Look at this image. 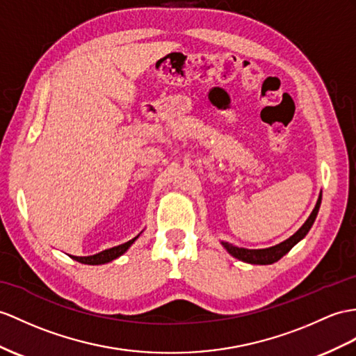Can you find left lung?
<instances>
[{
	"instance_id": "left-lung-1",
	"label": "left lung",
	"mask_w": 356,
	"mask_h": 356,
	"mask_svg": "<svg viewBox=\"0 0 356 356\" xmlns=\"http://www.w3.org/2000/svg\"><path fill=\"white\" fill-rule=\"evenodd\" d=\"M320 204H322V192H320L314 210L311 211L309 218L305 220V223H303L302 227L296 232H294L291 237L281 241L280 245H275V246H270V248H264V249H246V248L234 246V245L228 243V241H220V243H222V246L225 249H227V252L229 255L240 259V261H243V263L261 264V266L273 264V263L278 261V259H281L285 254H289L290 249L293 246H296L299 241L307 236L308 231L311 229V227H313V223H314V220L317 218Z\"/></svg>"
}]
</instances>
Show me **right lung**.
Listing matches in <instances>:
<instances>
[{"mask_svg":"<svg viewBox=\"0 0 356 356\" xmlns=\"http://www.w3.org/2000/svg\"><path fill=\"white\" fill-rule=\"evenodd\" d=\"M142 234V232H140ZM138 234V236H140ZM138 236H136L134 238H131L129 241H127V243H122L119 246H115V248H110V249H106L102 250V252L99 254H95V255H90V257H74L71 255L75 261L81 263V264H89V266H98V264H107L110 261H113V259L119 258L120 255H124L127 250L131 248V245L134 243V241L138 238Z\"/></svg>","mask_w":356,"mask_h":356,"instance_id":"add662e5","label":"right lung"}]
</instances>
